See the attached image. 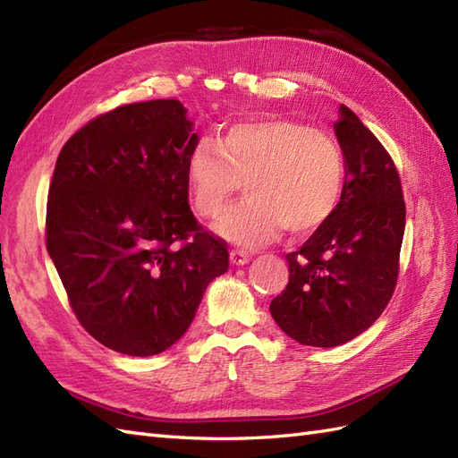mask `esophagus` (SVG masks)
<instances>
[{
  "label": "esophagus",
  "mask_w": 458,
  "mask_h": 458,
  "mask_svg": "<svg viewBox=\"0 0 458 458\" xmlns=\"http://www.w3.org/2000/svg\"><path fill=\"white\" fill-rule=\"evenodd\" d=\"M250 259H251V255L248 251H243V250H232L230 251V261L233 265H245V263H250Z\"/></svg>",
  "instance_id": "34e87169"
}]
</instances>
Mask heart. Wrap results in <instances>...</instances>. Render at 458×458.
<instances>
[{
	"mask_svg": "<svg viewBox=\"0 0 458 458\" xmlns=\"http://www.w3.org/2000/svg\"><path fill=\"white\" fill-rule=\"evenodd\" d=\"M195 213L215 218L248 183L250 197L222 215L215 232L257 248L286 230L306 236L325 226L341 205L346 158L338 140L288 117L232 123L222 137H203L187 157Z\"/></svg>",
	"mask_w": 458,
	"mask_h": 458,
	"instance_id": "1",
	"label": "heart"
}]
</instances>
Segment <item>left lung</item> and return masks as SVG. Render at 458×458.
<instances>
[{
  "label": "left lung",
  "mask_w": 458,
  "mask_h": 458,
  "mask_svg": "<svg viewBox=\"0 0 458 458\" xmlns=\"http://www.w3.org/2000/svg\"><path fill=\"white\" fill-rule=\"evenodd\" d=\"M335 133L346 158L341 205L286 255L288 284L271 301L280 329L319 348L344 344L379 319L396 286L406 225L401 178L379 139L344 104Z\"/></svg>",
  "instance_id": "obj_1"
}]
</instances>
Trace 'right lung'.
Here are the masks:
<instances>
[{
    "label": "right lung",
    "instance_id": "obj_1",
    "mask_svg": "<svg viewBox=\"0 0 458 458\" xmlns=\"http://www.w3.org/2000/svg\"><path fill=\"white\" fill-rule=\"evenodd\" d=\"M178 100L117 106L85 123L57 157L46 248L69 306L100 344L155 356L191 325L226 242L190 208L187 157L197 145Z\"/></svg>",
    "mask_w": 458,
    "mask_h": 458
}]
</instances>
